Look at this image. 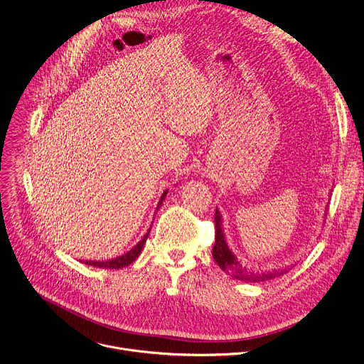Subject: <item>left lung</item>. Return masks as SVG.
I'll use <instances>...</instances> for the list:
<instances>
[{
  "instance_id": "obj_1",
  "label": "left lung",
  "mask_w": 364,
  "mask_h": 364,
  "mask_svg": "<svg viewBox=\"0 0 364 364\" xmlns=\"http://www.w3.org/2000/svg\"><path fill=\"white\" fill-rule=\"evenodd\" d=\"M213 257L215 263L231 277L246 282V284H260V282L272 280L277 276H282L284 273H288L287 269L284 270H274V272H266V273H255L250 270L246 264L241 263L237 256L231 252V249L227 245L225 234H224V225H223V215L215 210V245L213 250Z\"/></svg>"
}]
</instances>
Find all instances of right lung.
Returning a JSON list of instances; mask_svg holds the SVG:
<instances>
[{
  "mask_svg": "<svg viewBox=\"0 0 364 364\" xmlns=\"http://www.w3.org/2000/svg\"><path fill=\"white\" fill-rule=\"evenodd\" d=\"M166 193H168V189L164 192V195L160 196L156 211L161 207V203H164V200H165ZM150 228H151V227H150ZM150 228L147 230L146 235L139 241V243H137V245H136L130 252L124 253L123 256L115 257V259H112V260H107V262H92V260H87V262H84V263H85V264H88V266L101 267V269H123V267H126V266L132 264V263H133V262L140 256V253H141V250H143V247H144V245H146V240H147V237H149Z\"/></svg>",
  "mask_w": 364,
  "mask_h": 364,
  "instance_id": "add662e5",
  "label": "right lung"
}]
</instances>
